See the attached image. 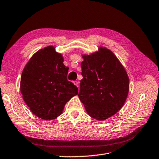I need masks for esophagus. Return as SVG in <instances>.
Instances as JSON below:
<instances>
[{"label":"esophagus","mask_w":159,"mask_h":159,"mask_svg":"<svg viewBox=\"0 0 159 159\" xmlns=\"http://www.w3.org/2000/svg\"><path fill=\"white\" fill-rule=\"evenodd\" d=\"M74 84L75 85H76L77 87H79V81H74Z\"/></svg>","instance_id":"esophagus-1"}]
</instances>
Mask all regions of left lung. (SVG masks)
<instances>
[{"label":"left lung","mask_w":159,"mask_h":159,"mask_svg":"<svg viewBox=\"0 0 159 159\" xmlns=\"http://www.w3.org/2000/svg\"><path fill=\"white\" fill-rule=\"evenodd\" d=\"M82 57L79 98L90 117L105 120L117 113L127 99V71L116 56L105 47Z\"/></svg>","instance_id":"obj_1"}]
</instances>
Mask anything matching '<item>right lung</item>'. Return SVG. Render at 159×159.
<instances>
[{
    "label": "right lung",
    "mask_w": 159,
    "mask_h": 159,
    "mask_svg": "<svg viewBox=\"0 0 159 159\" xmlns=\"http://www.w3.org/2000/svg\"><path fill=\"white\" fill-rule=\"evenodd\" d=\"M64 57L49 46L36 52L24 68L20 92L30 110L44 120L56 119L66 103L78 95V88L67 79Z\"/></svg>",
    "instance_id": "add662e5"
}]
</instances>
